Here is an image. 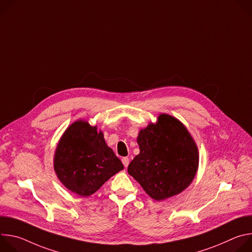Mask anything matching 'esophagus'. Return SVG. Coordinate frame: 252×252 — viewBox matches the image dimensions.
Returning a JSON list of instances; mask_svg holds the SVG:
<instances>
[{"label": "esophagus", "mask_w": 252, "mask_h": 252, "mask_svg": "<svg viewBox=\"0 0 252 252\" xmlns=\"http://www.w3.org/2000/svg\"><path fill=\"white\" fill-rule=\"evenodd\" d=\"M122 161H123L124 165L126 167V166L128 165V163H129V158H122Z\"/></svg>", "instance_id": "obj_1"}]
</instances>
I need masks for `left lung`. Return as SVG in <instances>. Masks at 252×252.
Returning <instances> with one entry per match:
<instances>
[{
    "instance_id": "1",
    "label": "left lung",
    "mask_w": 252,
    "mask_h": 252,
    "mask_svg": "<svg viewBox=\"0 0 252 252\" xmlns=\"http://www.w3.org/2000/svg\"><path fill=\"white\" fill-rule=\"evenodd\" d=\"M139 155L127 171L156 200L185 190L198 167V151L186 126L168 115L141 129L137 136Z\"/></svg>"
}]
</instances>
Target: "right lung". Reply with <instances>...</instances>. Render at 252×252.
<instances>
[{
    "mask_svg": "<svg viewBox=\"0 0 252 252\" xmlns=\"http://www.w3.org/2000/svg\"><path fill=\"white\" fill-rule=\"evenodd\" d=\"M54 167L63 185L81 196L94 193L107 179L124 169L122 161L106 146L102 132L83 121L69 126L63 134Z\"/></svg>",
    "mask_w": 252,
    "mask_h": 252,
    "instance_id": "obj_1",
    "label": "right lung"
}]
</instances>
